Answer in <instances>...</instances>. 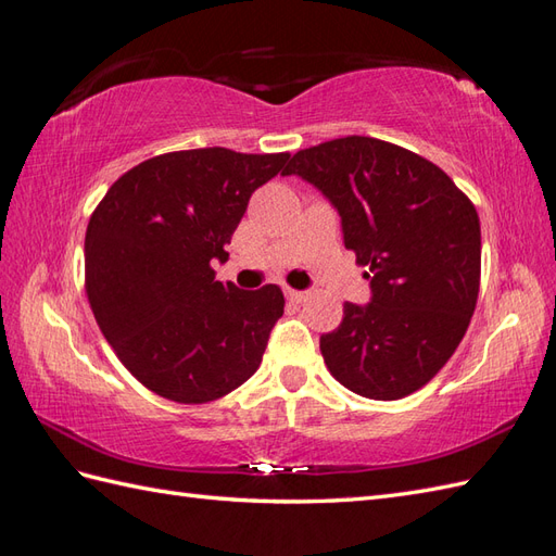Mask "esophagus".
<instances>
[{
  "label": "esophagus",
  "instance_id": "obj_1",
  "mask_svg": "<svg viewBox=\"0 0 556 556\" xmlns=\"http://www.w3.org/2000/svg\"><path fill=\"white\" fill-rule=\"evenodd\" d=\"M282 292H286V298H288L290 302H294V304H300V302H304V300H306V292H302V290L286 288Z\"/></svg>",
  "mask_w": 556,
  "mask_h": 556
}]
</instances>
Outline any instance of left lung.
I'll use <instances>...</instances> for the list:
<instances>
[{"instance_id": "obj_1", "label": "left lung", "mask_w": 556, "mask_h": 556, "mask_svg": "<svg viewBox=\"0 0 556 556\" xmlns=\"http://www.w3.org/2000/svg\"><path fill=\"white\" fill-rule=\"evenodd\" d=\"M282 176L312 182L338 208L344 247L371 280V302H344L342 324L320 336L328 371L368 400L424 388L476 309V206L433 162L362 135L300 150Z\"/></svg>"}]
</instances>
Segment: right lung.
Masks as SVG:
<instances>
[{
	"label": "right lung",
	"instance_id": "add662e5",
	"mask_svg": "<svg viewBox=\"0 0 556 556\" xmlns=\"http://www.w3.org/2000/svg\"><path fill=\"white\" fill-rule=\"evenodd\" d=\"M290 159L226 147L168 152L123 174L85 232V290L121 364L180 404L250 378L282 316L278 286L216 280L250 197Z\"/></svg>",
	"mask_w": 556,
	"mask_h": 556
}]
</instances>
